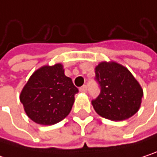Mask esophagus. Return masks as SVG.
Listing matches in <instances>:
<instances>
[{
    "instance_id": "obj_1",
    "label": "esophagus",
    "mask_w": 157,
    "mask_h": 157,
    "mask_svg": "<svg viewBox=\"0 0 157 157\" xmlns=\"http://www.w3.org/2000/svg\"><path fill=\"white\" fill-rule=\"evenodd\" d=\"M80 91L82 93H86L87 92V86L86 85H82V87H80Z\"/></svg>"
}]
</instances>
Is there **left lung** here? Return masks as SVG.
Segmentation results:
<instances>
[{
    "label": "left lung",
    "instance_id": "left-lung-1",
    "mask_svg": "<svg viewBox=\"0 0 157 157\" xmlns=\"http://www.w3.org/2000/svg\"><path fill=\"white\" fill-rule=\"evenodd\" d=\"M94 80L100 86V94L92 105L99 115L122 121L138 111L143 90L125 67L113 62L101 63L95 68Z\"/></svg>",
    "mask_w": 157,
    "mask_h": 157
}]
</instances>
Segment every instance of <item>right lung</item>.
<instances>
[{"label":"right lung","instance_id":"1","mask_svg":"<svg viewBox=\"0 0 157 157\" xmlns=\"http://www.w3.org/2000/svg\"><path fill=\"white\" fill-rule=\"evenodd\" d=\"M78 92L72 79L65 76L63 65L58 63L33 73L23 87L20 100L33 122L51 125L69 114Z\"/></svg>","mask_w":157,"mask_h":157}]
</instances>
